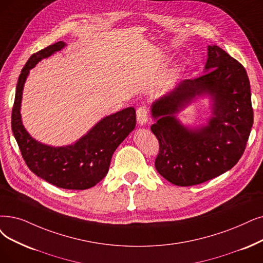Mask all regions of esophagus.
<instances>
[{"label":"esophagus","instance_id":"esophagus-1","mask_svg":"<svg viewBox=\"0 0 263 263\" xmlns=\"http://www.w3.org/2000/svg\"><path fill=\"white\" fill-rule=\"evenodd\" d=\"M148 108L145 106H141L137 109V122L138 124H140L141 126L145 125L148 123Z\"/></svg>","mask_w":263,"mask_h":263}]
</instances>
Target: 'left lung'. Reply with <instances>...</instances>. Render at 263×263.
I'll list each match as a JSON object with an SVG mask.
<instances>
[{
	"mask_svg": "<svg viewBox=\"0 0 263 263\" xmlns=\"http://www.w3.org/2000/svg\"><path fill=\"white\" fill-rule=\"evenodd\" d=\"M204 74L184 80L151 106V130L160 143L155 168L173 184L190 186L230 171L243 155L254 112L245 68L220 47L208 46ZM207 95L213 101L207 125L187 129L175 114Z\"/></svg>",
	"mask_w": 263,
	"mask_h": 263,
	"instance_id": "obj_1",
	"label": "left lung"
}]
</instances>
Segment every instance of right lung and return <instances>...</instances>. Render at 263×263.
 Returning a JSON list of instances; mask_svg holds the SVG:
<instances>
[{
    "instance_id": "right-lung-1",
    "label": "right lung",
    "mask_w": 263,
    "mask_h": 263,
    "mask_svg": "<svg viewBox=\"0 0 263 263\" xmlns=\"http://www.w3.org/2000/svg\"><path fill=\"white\" fill-rule=\"evenodd\" d=\"M66 46L65 42L47 46L29 58L20 73L12 111V129L29 170L48 183L67 190H85L108 174L111 157L136 126V111L126 108L103 118L73 144L50 146L33 139L24 127L20 114L23 90L29 71L42 59Z\"/></svg>"
}]
</instances>
